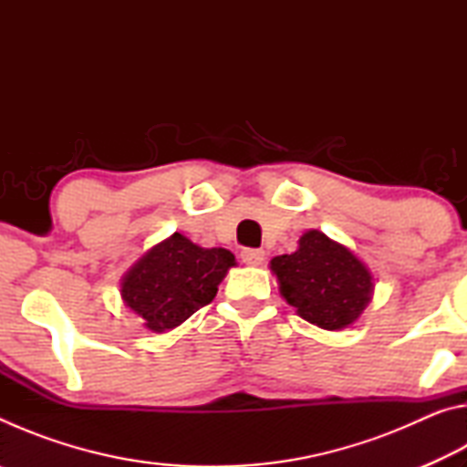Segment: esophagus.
Here are the masks:
<instances>
[{
    "label": "esophagus",
    "instance_id": "34e87169",
    "mask_svg": "<svg viewBox=\"0 0 467 467\" xmlns=\"http://www.w3.org/2000/svg\"><path fill=\"white\" fill-rule=\"evenodd\" d=\"M241 259H243V264H247V265H262L265 259V251L264 249H243Z\"/></svg>",
    "mask_w": 467,
    "mask_h": 467
}]
</instances>
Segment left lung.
Wrapping results in <instances>:
<instances>
[{"label":"left lung","mask_w":467,"mask_h":467,"mask_svg":"<svg viewBox=\"0 0 467 467\" xmlns=\"http://www.w3.org/2000/svg\"><path fill=\"white\" fill-rule=\"evenodd\" d=\"M270 270L286 303L321 329L352 326L373 296L375 284L368 267L321 231H306L298 249L274 257Z\"/></svg>","instance_id":"8db88e82"}]
</instances>
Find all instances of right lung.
Instances as JSON below:
<instances>
[{
	"mask_svg": "<svg viewBox=\"0 0 467 467\" xmlns=\"http://www.w3.org/2000/svg\"><path fill=\"white\" fill-rule=\"evenodd\" d=\"M234 255L226 249H203L181 233L154 244L121 280L125 306L150 331L162 334L210 305Z\"/></svg>",
	"mask_w": 467,
	"mask_h": 467,
	"instance_id": "1",
	"label": "right lung"
}]
</instances>
